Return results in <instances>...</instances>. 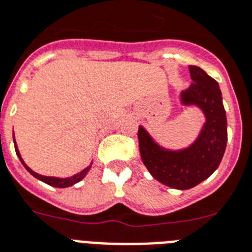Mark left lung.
Here are the masks:
<instances>
[{"instance_id": "8db88e82", "label": "left lung", "mask_w": 252, "mask_h": 252, "mask_svg": "<svg viewBox=\"0 0 252 252\" xmlns=\"http://www.w3.org/2000/svg\"><path fill=\"white\" fill-rule=\"evenodd\" d=\"M193 84L181 92L179 102L197 107L204 123L197 138L183 149H165L140 126L141 158L150 175L159 183L179 190L191 189L218 169L225 153L228 123L222 95L216 80L197 66H189Z\"/></svg>"}]
</instances>
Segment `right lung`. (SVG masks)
<instances>
[{
  "instance_id": "1",
  "label": "right lung",
  "mask_w": 252,
  "mask_h": 252,
  "mask_svg": "<svg viewBox=\"0 0 252 252\" xmlns=\"http://www.w3.org/2000/svg\"><path fill=\"white\" fill-rule=\"evenodd\" d=\"M13 137H14V133H13ZM14 145H15L16 155H18V158H19L20 161H22V164L24 165V168H26L27 171L31 173V175L33 176V177H36V179L40 180V181H42V183L48 184V185L54 186V188H68V186H72V185H75V184L79 183V181H81V180H83L84 177L88 175V172L91 171L92 163H93V161H92L91 164L88 165L87 168H84L83 171H80L79 173L71 176V177H54V176H42V175H38V173H36L34 171H32V169H31L30 167L26 164V163H24L23 158H22V155H20V153H19V149H18V145H16L15 140H14Z\"/></svg>"
}]
</instances>
